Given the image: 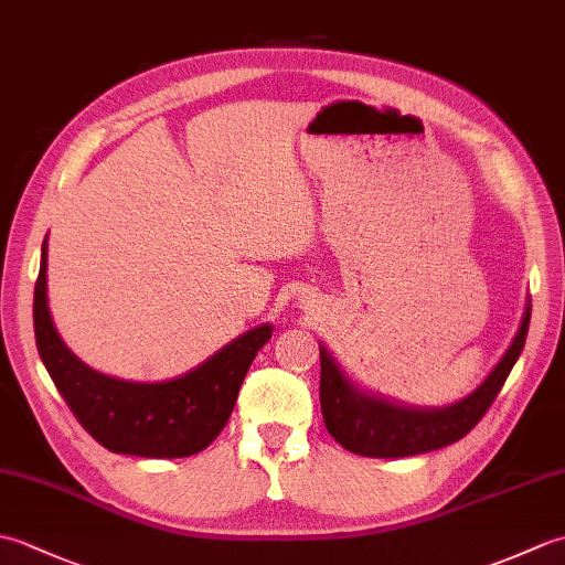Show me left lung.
I'll list each match as a JSON object with an SVG mask.
<instances>
[{
  "label": "left lung",
  "mask_w": 565,
  "mask_h": 565,
  "mask_svg": "<svg viewBox=\"0 0 565 565\" xmlns=\"http://www.w3.org/2000/svg\"><path fill=\"white\" fill-rule=\"evenodd\" d=\"M530 318L532 303H526L522 326L500 364L471 395L441 411H413L364 395L342 376L334 359L320 347V407L328 431L347 451L374 459H401L459 441L481 423L498 398L502 383L522 354Z\"/></svg>",
  "instance_id": "obj_1"
}]
</instances>
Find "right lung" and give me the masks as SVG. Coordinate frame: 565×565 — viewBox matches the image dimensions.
Returning a JSON list of instances; mask_svg holds the SVG:
<instances>
[{
	"label": "right lung",
	"mask_w": 565,
	"mask_h": 565,
	"mask_svg": "<svg viewBox=\"0 0 565 565\" xmlns=\"http://www.w3.org/2000/svg\"><path fill=\"white\" fill-rule=\"evenodd\" d=\"M47 245L33 291V330L43 364L79 425L114 454L182 459L221 435L252 359L271 338V326L245 332L209 362L162 383L104 376L72 354L53 326L45 294Z\"/></svg>",
	"instance_id": "obj_1"
}]
</instances>
